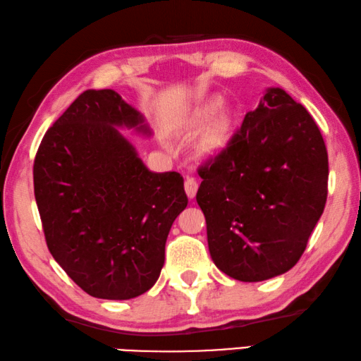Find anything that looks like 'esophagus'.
Instances as JSON below:
<instances>
[{
  "mask_svg": "<svg viewBox=\"0 0 361 361\" xmlns=\"http://www.w3.org/2000/svg\"><path fill=\"white\" fill-rule=\"evenodd\" d=\"M184 187H185V193H187L188 198H195V197H197L198 182H197V179H195V177H187Z\"/></svg>",
  "mask_w": 361,
  "mask_h": 361,
  "instance_id": "obj_1",
  "label": "esophagus"
}]
</instances>
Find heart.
<instances>
[{
    "label": "heart",
    "mask_w": 361,
    "mask_h": 361,
    "mask_svg": "<svg viewBox=\"0 0 361 361\" xmlns=\"http://www.w3.org/2000/svg\"><path fill=\"white\" fill-rule=\"evenodd\" d=\"M212 109H214V104L209 106V107H206V109L203 111V114H201L200 117H206L207 114H209ZM228 131H230V120H228V117L220 116L216 120V123H214V126H212L211 144H220V142H222L224 139L226 137V135H228Z\"/></svg>",
    "instance_id": "obj_1"
}]
</instances>
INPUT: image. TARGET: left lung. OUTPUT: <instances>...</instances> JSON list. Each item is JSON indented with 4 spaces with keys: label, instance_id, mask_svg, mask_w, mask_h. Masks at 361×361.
<instances>
[{
    "label": "left lung",
    "instance_id": "left-lung-1",
    "mask_svg": "<svg viewBox=\"0 0 361 361\" xmlns=\"http://www.w3.org/2000/svg\"><path fill=\"white\" fill-rule=\"evenodd\" d=\"M198 174L197 201L220 271L260 282L298 263L328 193L326 147L305 107L282 88H268Z\"/></svg>",
    "mask_w": 361,
    "mask_h": 361
}]
</instances>
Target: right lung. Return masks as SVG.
<instances>
[{
    "mask_svg": "<svg viewBox=\"0 0 361 361\" xmlns=\"http://www.w3.org/2000/svg\"><path fill=\"white\" fill-rule=\"evenodd\" d=\"M118 128L152 135L117 92L85 90L44 135L33 166L50 254L85 293L103 300L152 288L171 225L188 203L182 176L152 173Z\"/></svg>",
    "mask_w": 361,
    "mask_h": 361,
    "instance_id": "obj_1",
    "label": "right lung"
}]
</instances>
